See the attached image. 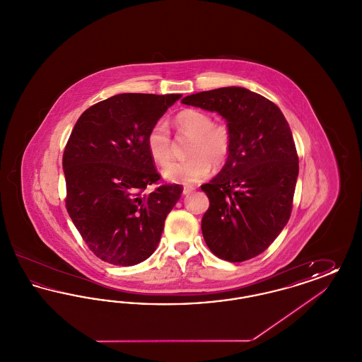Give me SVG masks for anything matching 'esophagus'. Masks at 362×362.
Wrapping results in <instances>:
<instances>
[{
    "label": "esophagus",
    "mask_w": 362,
    "mask_h": 362,
    "mask_svg": "<svg viewBox=\"0 0 362 362\" xmlns=\"http://www.w3.org/2000/svg\"><path fill=\"white\" fill-rule=\"evenodd\" d=\"M194 191V187H189V186H186L185 189H183V194L185 195H189V194H191Z\"/></svg>",
    "instance_id": "esophagus-1"
}]
</instances>
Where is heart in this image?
Listing matches in <instances>:
<instances>
[{
    "label": "heart",
    "instance_id": "1",
    "mask_svg": "<svg viewBox=\"0 0 362 362\" xmlns=\"http://www.w3.org/2000/svg\"><path fill=\"white\" fill-rule=\"evenodd\" d=\"M179 133L192 137L189 160L167 165L163 175L167 180L182 185H194L204 180L211 170L223 167L232 151V134L228 126L213 123V118L198 110H185L175 118ZM149 155L157 164L165 165L173 157V138L168 124L156 122L146 137Z\"/></svg>",
    "mask_w": 362,
    "mask_h": 362
}]
</instances>
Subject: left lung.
Wrapping results in <instances>:
<instances>
[{
	"label": "left lung",
	"instance_id": "1",
	"mask_svg": "<svg viewBox=\"0 0 362 362\" xmlns=\"http://www.w3.org/2000/svg\"><path fill=\"white\" fill-rule=\"evenodd\" d=\"M182 103L216 111L232 134L224 168L201 186L210 202L201 224L207 247L228 262L255 258L291 218L298 156L289 123L276 104L241 86L194 93Z\"/></svg>",
	"mask_w": 362,
	"mask_h": 362
}]
</instances>
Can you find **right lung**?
Returning a JSON list of instances; mask_svg holds the SVG:
<instances>
[{"label": "right lung", "mask_w": 362, "mask_h": 362, "mask_svg": "<svg viewBox=\"0 0 362 362\" xmlns=\"http://www.w3.org/2000/svg\"><path fill=\"white\" fill-rule=\"evenodd\" d=\"M182 95L121 93L76 122L62 167L66 209L89 250L107 263L134 266L155 252L180 185H163L149 155V130Z\"/></svg>", "instance_id": "right-lung-1"}]
</instances>
